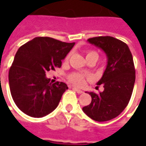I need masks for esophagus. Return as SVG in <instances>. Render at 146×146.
Segmentation results:
<instances>
[{"instance_id":"1","label":"esophagus","mask_w":146,"mask_h":146,"mask_svg":"<svg viewBox=\"0 0 146 146\" xmlns=\"http://www.w3.org/2000/svg\"><path fill=\"white\" fill-rule=\"evenodd\" d=\"M73 89L75 91V92H76V93H78V94H82V93H84L83 91H81V90H80V89L78 88H73Z\"/></svg>"}]
</instances>
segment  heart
<instances>
[{
	"instance_id": "obj_1",
	"label": "heart",
	"mask_w": 146,
	"mask_h": 146,
	"mask_svg": "<svg viewBox=\"0 0 146 146\" xmlns=\"http://www.w3.org/2000/svg\"><path fill=\"white\" fill-rule=\"evenodd\" d=\"M92 56H94V57H96L98 58V54L97 52H95L94 51H87V54H86V58L87 57H92ZM69 59V55L66 56V60H68ZM69 80L70 82L73 84L74 85L76 86H81L84 84V76L81 74V73H73L72 74H70L69 76Z\"/></svg>"
}]
</instances>
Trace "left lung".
<instances>
[{"label": "left lung", "instance_id": "1", "mask_svg": "<svg viewBox=\"0 0 146 146\" xmlns=\"http://www.w3.org/2000/svg\"><path fill=\"white\" fill-rule=\"evenodd\" d=\"M88 41L106 53L107 66L97 83L103 85L104 91L98 95L88 92L92 102L83 111L95 121H107L119 116L131 99L135 82L133 57L128 46L113 36H97Z\"/></svg>", "mask_w": 146, "mask_h": 146}]
</instances>
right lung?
<instances>
[{
    "label": "right lung",
    "instance_id": "1",
    "mask_svg": "<svg viewBox=\"0 0 146 146\" xmlns=\"http://www.w3.org/2000/svg\"><path fill=\"white\" fill-rule=\"evenodd\" d=\"M75 43L39 36L21 46L8 73L11 97L19 110L32 117H43L56 109L67 85L50 83L46 72L60 68Z\"/></svg>",
    "mask_w": 146,
    "mask_h": 146
}]
</instances>
